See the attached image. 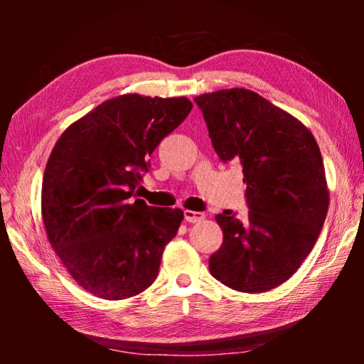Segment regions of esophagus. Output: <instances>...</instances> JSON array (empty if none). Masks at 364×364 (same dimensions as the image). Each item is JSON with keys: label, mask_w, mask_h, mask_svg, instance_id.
Returning a JSON list of instances; mask_svg holds the SVG:
<instances>
[{"label": "esophagus", "mask_w": 364, "mask_h": 364, "mask_svg": "<svg viewBox=\"0 0 364 364\" xmlns=\"http://www.w3.org/2000/svg\"><path fill=\"white\" fill-rule=\"evenodd\" d=\"M205 218V215L202 212H194V210H184V220L188 221V223H199Z\"/></svg>", "instance_id": "34e87169"}]
</instances>
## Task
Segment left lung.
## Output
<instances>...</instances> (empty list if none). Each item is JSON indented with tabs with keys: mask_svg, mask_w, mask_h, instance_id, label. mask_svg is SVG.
I'll list each match as a JSON object with an SVG mask.
<instances>
[{
	"mask_svg": "<svg viewBox=\"0 0 364 364\" xmlns=\"http://www.w3.org/2000/svg\"><path fill=\"white\" fill-rule=\"evenodd\" d=\"M194 101L213 149L223 162L241 160L247 184V217L230 210L215 217L223 244L208 268L237 292L271 291L300 268L328 215L319 146L304 123L250 90H220Z\"/></svg>",
	"mask_w": 364,
	"mask_h": 364,
	"instance_id": "8db88e82",
	"label": "left lung"
}]
</instances>
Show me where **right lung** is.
Wrapping results in <instances>:
<instances>
[{
	"mask_svg": "<svg viewBox=\"0 0 364 364\" xmlns=\"http://www.w3.org/2000/svg\"><path fill=\"white\" fill-rule=\"evenodd\" d=\"M191 109L188 97L115 96L73 122L54 144L41 217L49 244L86 292L123 300L156 281L184 213L133 200L134 188L154 149Z\"/></svg>",
	"mask_w": 364,
	"mask_h": 364,
	"instance_id": "right-lung-1",
	"label": "right lung"
}]
</instances>
